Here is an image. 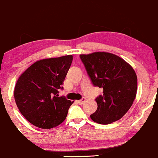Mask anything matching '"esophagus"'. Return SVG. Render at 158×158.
I'll return each instance as SVG.
<instances>
[{
	"instance_id": "34e87169",
	"label": "esophagus",
	"mask_w": 158,
	"mask_h": 158,
	"mask_svg": "<svg viewBox=\"0 0 158 158\" xmlns=\"http://www.w3.org/2000/svg\"><path fill=\"white\" fill-rule=\"evenodd\" d=\"M85 101H86V98H85V97H82L81 98V99H79V100H78L77 101V102H78V104H79V105H82L83 103H84Z\"/></svg>"
}]
</instances>
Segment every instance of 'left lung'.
<instances>
[{
	"label": "left lung",
	"mask_w": 158,
	"mask_h": 158,
	"mask_svg": "<svg viewBox=\"0 0 158 158\" xmlns=\"http://www.w3.org/2000/svg\"><path fill=\"white\" fill-rule=\"evenodd\" d=\"M94 87L102 88L96 98L97 109L90 115L94 122L110 124L129 110L136 97L137 78L130 64L119 56L106 52L79 56Z\"/></svg>",
	"instance_id": "8db88e82"
}]
</instances>
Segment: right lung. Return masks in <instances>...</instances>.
Instances as JSON below:
<instances>
[{
    "mask_svg": "<svg viewBox=\"0 0 158 158\" xmlns=\"http://www.w3.org/2000/svg\"><path fill=\"white\" fill-rule=\"evenodd\" d=\"M73 56L50 58L36 61L19 78L14 97L21 114L33 126L49 129L64 120L72 105L64 96L63 89Z\"/></svg>",
    "mask_w": 158,
    "mask_h": 158,
    "instance_id": "add662e5",
    "label": "right lung"
}]
</instances>
